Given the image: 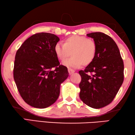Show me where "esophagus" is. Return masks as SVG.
Wrapping results in <instances>:
<instances>
[{"label": "esophagus", "instance_id": "esophagus-1", "mask_svg": "<svg viewBox=\"0 0 135 135\" xmlns=\"http://www.w3.org/2000/svg\"><path fill=\"white\" fill-rule=\"evenodd\" d=\"M68 73H69L70 74H73V73H74L75 72L74 70L71 69V68H68Z\"/></svg>", "mask_w": 135, "mask_h": 135}]
</instances>
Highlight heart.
I'll return each mask as SVG.
<instances>
[{"mask_svg": "<svg viewBox=\"0 0 135 135\" xmlns=\"http://www.w3.org/2000/svg\"><path fill=\"white\" fill-rule=\"evenodd\" d=\"M97 52L95 42L84 36H73L64 40V45L57 43L54 46V52L59 60L62 61L70 55V59L63 62L66 67L77 68L81 65L90 64L94 60Z\"/></svg>", "mask_w": 135, "mask_h": 135, "instance_id": "obj_1", "label": "heart"}]
</instances>
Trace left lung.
Returning <instances> with one entry per match:
<instances>
[{
	"label": "left lung",
	"instance_id": "left-lung-1",
	"mask_svg": "<svg viewBox=\"0 0 135 135\" xmlns=\"http://www.w3.org/2000/svg\"><path fill=\"white\" fill-rule=\"evenodd\" d=\"M97 46L94 60L79 74L80 98L87 105L98 109L113 101L124 80V64L117 44L101 32L87 34Z\"/></svg>",
	"mask_w": 135,
	"mask_h": 135
}]
</instances>
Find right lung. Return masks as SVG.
I'll list each match as a JSON object with an SVG mask.
<instances>
[{"instance_id":"right-lung-1","label":"right lung","mask_w":135,"mask_h":135,"mask_svg":"<svg viewBox=\"0 0 135 135\" xmlns=\"http://www.w3.org/2000/svg\"><path fill=\"white\" fill-rule=\"evenodd\" d=\"M59 38L39 33L27 38L15 55L13 79L20 95L27 104L47 108L55 102L60 85L68 76L54 52Z\"/></svg>"}]
</instances>
